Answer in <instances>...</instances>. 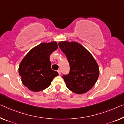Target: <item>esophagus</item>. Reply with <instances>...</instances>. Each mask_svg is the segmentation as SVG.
Instances as JSON below:
<instances>
[{
  "label": "esophagus",
  "mask_w": 124,
  "mask_h": 124,
  "mask_svg": "<svg viewBox=\"0 0 124 124\" xmlns=\"http://www.w3.org/2000/svg\"><path fill=\"white\" fill-rule=\"evenodd\" d=\"M57 72H58L59 75H61V70H58V71H57Z\"/></svg>",
  "instance_id": "34e87169"
}]
</instances>
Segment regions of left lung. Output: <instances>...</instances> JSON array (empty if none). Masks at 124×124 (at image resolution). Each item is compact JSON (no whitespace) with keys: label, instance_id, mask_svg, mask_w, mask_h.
Wrapping results in <instances>:
<instances>
[{"label":"left lung","instance_id":"8db88e82","mask_svg":"<svg viewBox=\"0 0 124 124\" xmlns=\"http://www.w3.org/2000/svg\"><path fill=\"white\" fill-rule=\"evenodd\" d=\"M58 46L70 64V73L62 76L67 88L77 94L86 93L99 77L97 63L91 53L77 42L61 41Z\"/></svg>","mask_w":124,"mask_h":124}]
</instances>
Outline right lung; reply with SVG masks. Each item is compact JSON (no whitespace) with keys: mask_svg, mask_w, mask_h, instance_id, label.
I'll return each instance as SVG.
<instances>
[{"mask_svg":"<svg viewBox=\"0 0 124 124\" xmlns=\"http://www.w3.org/2000/svg\"><path fill=\"white\" fill-rule=\"evenodd\" d=\"M58 48L56 42L41 43L25 55L19 66L23 84L33 92L42 91L50 86L57 72L51 68L50 54Z\"/></svg>","mask_w":124,"mask_h":124,"instance_id":"right-lung-1","label":"right lung"}]
</instances>
